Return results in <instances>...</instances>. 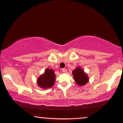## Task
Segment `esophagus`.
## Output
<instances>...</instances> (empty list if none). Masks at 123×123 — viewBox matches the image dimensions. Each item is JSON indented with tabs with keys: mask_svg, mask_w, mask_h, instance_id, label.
<instances>
[{
	"mask_svg": "<svg viewBox=\"0 0 123 123\" xmlns=\"http://www.w3.org/2000/svg\"><path fill=\"white\" fill-rule=\"evenodd\" d=\"M62 72H63V73H66L67 71V70L66 69L63 68V69H62Z\"/></svg>",
	"mask_w": 123,
	"mask_h": 123,
	"instance_id": "34e87169",
	"label": "esophagus"
}]
</instances>
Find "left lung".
Instances as JSON below:
<instances>
[{
    "instance_id": "8db88e82",
    "label": "left lung",
    "mask_w": 123,
    "mask_h": 123,
    "mask_svg": "<svg viewBox=\"0 0 123 123\" xmlns=\"http://www.w3.org/2000/svg\"><path fill=\"white\" fill-rule=\"evenodd\" d=\"M73 75L74 80L79 86H84L89 81L87 74L81 69L80 67H77L73 71Z\"/></svg>"
}]
</instances>
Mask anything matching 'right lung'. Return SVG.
<instances>
[{
  "instance_id": "1",
  "label": "right lung",
  "mask_w": 123,
  "mask_h": 123,
  "mask_svg": "<svg viewBox=\"0 0 123 123\" xmlns=\"http://www.w3.org/2000/svg\"><path fill=\"white\" fill-rule=\"evenodd\" d=\"M55 81V74L53 69L47 68L37 79V83L39 87L47 89L53 86Z\"/></svg>"
}]
</instances>
